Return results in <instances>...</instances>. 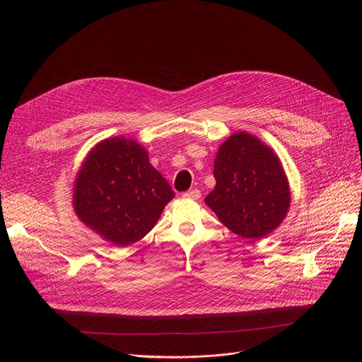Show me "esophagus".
<instances>
[{
  "label": "esophagus",
  "instance_id": "34e87169",
  "mask_svg": "<svg viewBox=\"0 0 362 362\" xmlns=\"http://www.w3.org/2000/svg\"><path fill=\"white\" fill-rule=\"evenodd\" d=\"M183 197L191 198V199H199L201 198V191H199V189H191V191L185 192Z\"/></svg>",
  "mask_w": 362,
  "mask_h": 362
}]
</instances>
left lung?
Listing matches in <instances>:
<instances>
[{
	"label": "left lung",
	"mask_w": 362,
	"mask_h": 362,
	"mask_svg": "<svg viewBox=\"0 0 362 362\" xmlns=\"http://www.w3.org/2000/svg\"><path fill=\"white\" fill-rule=\"evenodd\" d=\"M214 177L216 187L205 204L238 236L261 239L286 217L291 192L281 163L250 133L238 132L221 144Z\"/></svg>",
	"instance_id": "obj_1"
}]
</instances>
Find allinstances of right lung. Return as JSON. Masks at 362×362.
<instances>
[{"mask_svg": "<svg viewBox=\"0 0 362 362\" xmlns=\"http://www.w3.org/2000/svg\"><path fill=\"white\" fill-rule=\"evenodd\" d=\"M73 192L76 216L117 246L142 239L175 197L148 152L124 136L105 139L89 152Z\"/></svg>", "mask_w": 362, "mask_h": 362, "instance_id": "right-lung-1", "label": "right lung"}]
</instances>
